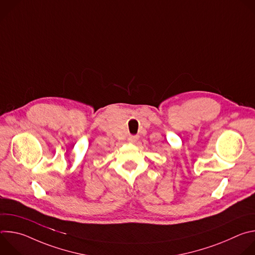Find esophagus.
<instances>
[{
	"label": "esophagus",
	"mask_w": 255,
	"mask_h": 255,
	"mask_svg": "<svg viewBox=\"0 0 255 255\" xmlns=\"http://www.w3.org/2000/svg\"><path fill=\"white\" fill-rule=\"evenodd\" d=\"M137 139H138V136H137V135H129V136H128V141L131 142V143H134Z\"/></svg>",
	"instance_id": "1"
}]
</instances>
